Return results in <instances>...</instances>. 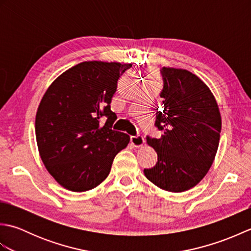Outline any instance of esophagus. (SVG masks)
I'll list each match as a JSON object with an SVG mask.
<instances>
[{"label":"esophagus","instance_id":"34e87169","mask_svg":"<svg viewBox=\"0 0 251 251\" xmlns=\"http://www.w3.org/2000/svg\"><path fill=\"white\" fill-rule=\"evenodd\" d=\"M130 141L132 143V146L136 147V148H142L143 145H145V138H143L140 135L131 136L130 137Z\"/></svg>","mask_w":251,"mask_h":251}]
</instances>
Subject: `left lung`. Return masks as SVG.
I'll use <instances>...</instances> for the list:
<instances>
[{
  "mask_svg": "<svg viewBox=\"0 0 251 251\" xmlns=\"http://www.w3.org/2000/svg\"><path fill=\"white\" fill-rule=\"evenodd\" d=\"M162 109L155 126L161 138L147 137L157 153L156 165L145 169L146 177L168 192L193 188L211 167L221 132V115L207 85L188 70L164 67Z\"/></svg>",
  "mask_w": 251,
  "mask_h": 251,
  "instance_id": "8db88e82",
  "label": "left lung"
}]
</instances>
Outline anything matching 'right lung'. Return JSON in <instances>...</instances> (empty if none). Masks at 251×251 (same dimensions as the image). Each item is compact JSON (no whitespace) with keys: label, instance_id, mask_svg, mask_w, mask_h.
I'll use <instances>...</instances> for the list:
<instances>
[{"label":"right lung","instance_id":"obj_1","mask_svg":"<svg viewBox=\"0 0 251 251\" xmlns=\"http://www.w3.org/2000/svg\"><path fill=\"white\" fill-rule=\"evenodd\" d=\"M130 63L84 61L58 76L42 98L35 137L46 169L63 188L85 192L108 177L115 155L129 143L112 129L111 100ZM106 119L104 125L100 121Z\"/></svg>","mask_w":251,"mask_h":251}]
</instances>
